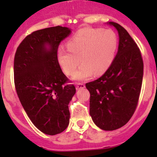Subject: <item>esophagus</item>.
Wrapping results in <instances>:
<instances>
[{"label":"esophagus","instance_id":"esophagus-1","mask_svg":"<svg viewBox=\"0 0 157 157\" xmlns=\"http://www.w3.org/2000/svg\"><path fill=\"white\" fill-rule=\"evenodd\" d=\"M85 87V84L83 83H77V85H76V89L77 90H80V89H83Z\"/></svg>","mask_w":157,"mask_h":157}]
</instances>
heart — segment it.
Wrapping results in <instances>:
<instances>
[{
	"instance_id": "obj_1",
	"label": "heart",
	"mask_w": 157,
	"mask_h": 157,
	"mask_svg": "<svg viewBox=\"0 0 157 157\" xmlns=\"http://www.w3.org/2000/svg\"><path fill=\"white\" fill-rule=\"evenodd\" d=\"M118 46L115 33L111 29L85 28L77 31L67 42L68 50L59 48L57 57L60 66L67 75L75 72L73 78L83 80L103 74L112 64Z\"/></svg>"
}]
</instances>
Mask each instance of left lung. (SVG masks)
Returning a JSON list of instances; mask_svg holds the SVG:
<instances>
[{"instance_id":"left-lung-1","label":"left lung","mask_w":157,"mask_h":157,"mask_svg":"<svg viewBox=\"0 0 157 157\" xmlns=\"http://www.w3.org/2000/svg\"><path fill=\"white\" fill-rule=\"evenodd\" d=\"M117 29L119 45L117 55L105 74L86 83L90 93V115L104 131L118 129L135 112L141 90L144 62L140 51L127 30L109 22Z\"/></svg>"}]
</instances>
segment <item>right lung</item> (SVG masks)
<instances>
[{
  "instance_id": "obj_1",
  "label": "right lung",
  "mask_w": 157,
  "mask_h": 157,
  "mask_svg": "<svg viewBox=\"0 0 157 157\" xmlns=\"http://www.w3.org/2000/svg\"><path fill=\"white\" fill-rule=\"evenodd\" d=\"M71 29L54 26L28 35L14 57V84L20 102L35 126L48 135L69 124L68 104L76 93L61 71L57 52Z\"/></svg>"
}]
</instances>
